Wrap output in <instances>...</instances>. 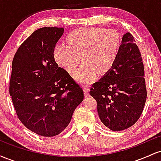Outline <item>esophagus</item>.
Returning <instances> with one entry per match:
<instances>
[{
    "mask_svg": "<svg viewBox=\"0 0 161 161\" xmlns=\"http://www.w3.org/2000/svg\"><path fill=\"white\" fill-rule=\"evenodd\" d=\"M83 90H84L85 96L87 97V96L89 95V88H88V86H83Z\"/></svg>",
    "mask_w": 161,
    "mask_h": 161,
    "instance_id": "esophagus-1",
    "label": "esophagus"
}]
</instances>
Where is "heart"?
<instances>
[{
    "label": "heart",
    "instance_id": "obj_1",
    "mask_svg": "<svg viewBox=\"0 0 161 161\" xmlns=\"http://www.w3.org/2000/svg\"><path fill=\"white\" fill-rule=\"evenodd\" d=\"M68 45L60 44L55 47V60L69 73H75V78L82 83L95 79L97 72L104 74L113 67L119 56L121 38L114 30L103 28L85 27L75 29L66 38Z\"/></svg>",
    "mask_w": 161,
    "mask_h": 161
}]
</instances>
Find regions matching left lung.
<instances>
[{
  "mask_svg": "<svg viewBox=\"0 0 161 161\" xmlns=\"http://www.w3.org/2000/svg\"><path fill=\"white\" fill-rule=\"evenodd\" d=\"M135 42L130 33H125L114 65L90 89L100 119L112 131L134 125L147 98L142 57Z\"/></svg>",
  "mask_w": 161,
  "mask_h": 161,
  "instance_id": "left-lung-1",
  "label": "left lung"
}]
</instances>
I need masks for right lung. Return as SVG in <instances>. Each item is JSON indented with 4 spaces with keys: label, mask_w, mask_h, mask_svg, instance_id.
<instances>
[{
    "label": "right lung",
    "mask_w": 161,
    "mask_h": 161,
    "mask_svg": "<svg viewBox=\"0 0 161 161\" xmlns=\"http://www.w3.org/2000/svg\"><path fill=\"white\" fill-rule=\"evenodd\" d=\"M64 28L37 29L19 46L12 62L10 95L21 123L52 137L69 125L84 98L83 90L53 57Z\"/></svg>",
    "instance_id": "add662e5"
}]
</instances>
